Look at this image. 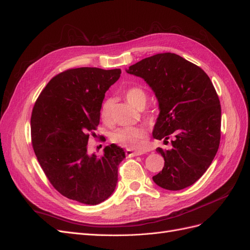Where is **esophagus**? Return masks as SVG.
<instances>
[{"instance_id": "1", "label": "esophagus", "mask_w": 250, "mask_h": 250, "mask_svg": "<svg viewBox=\"0 0 250 250\" xmlns=\"http://www.w3.org/2000/svg\"><path fill=\"white\" fill-rule=\"evenodd\" d=\"M125 153L127 156H138V155H142L144 152L143 151H133L130 149H127L125 151Z\"/></svg>"}]
</instances>
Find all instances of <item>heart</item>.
I'll return each mask as SVG.
<instances>
[{"mask_svg": "<svg viewBox=\"0 0 250 250\" xmlns=\"http://www.w3.org/2000/svg\"><path fill=\"white\" fill-rule=\"evenodd\" d=\"M125 99L132 106L137 108L144 107L147 100L146 90L140 86H132L127 88L124 93ZM149 116V115H148ZM100 117L103 122L110 123L112 119V100L106 99L103 101L100 107ZM147 139V131L142 126H127L120 127L113 130L110 134L112 143L118 144L127 149H139Z\"/></svg>", "mask_w": 250, "mask_h": 250, "instance_id": "heart-1", "label": "heart"}]
</instances>
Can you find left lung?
Wrapping results in <instances>:
<instances>
[{
	"label": "left lung",
	"instance_id": "obj_1",
	"mask_svg": "<svg viewBox=\"0 0 250 250\" xmlns=\"http://www.w3.org/2000/svg\"><path fill=\"white\" fill-rule=\"evenodd\" d=\"M127 73L145 80L157 98L154 139H172L171 150L156 149L165 166L153 181L170 191L192 186L208 170L220 144L221 106L213 83L201 67L174 53L142 59Z\"/></svg>",
	"mask_w": 250,
	"mask_h": 250
}]
</instances>
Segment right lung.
I'll use <instances>...</instances> for the list:
<instances>
[{
	"instance_id": "1",
	"label": "right lung",
	"mask_w": 250,
	"mask_h": 250,
	"mask_svg": "<svg viewBox=\"0 0 250 250\" xmlns=\"http://www.w3.org/2000/svg\"><path fill=\"white\" fill-rule=\"evenodd\" d=\"M120 75V69H69L49 81L34 104L33 150L51 185L66 198L95 206L115 191L123 148L111 144L98 157L87 154V143L96 135L105 93Z\"/></svg>"
}]
</instances>
